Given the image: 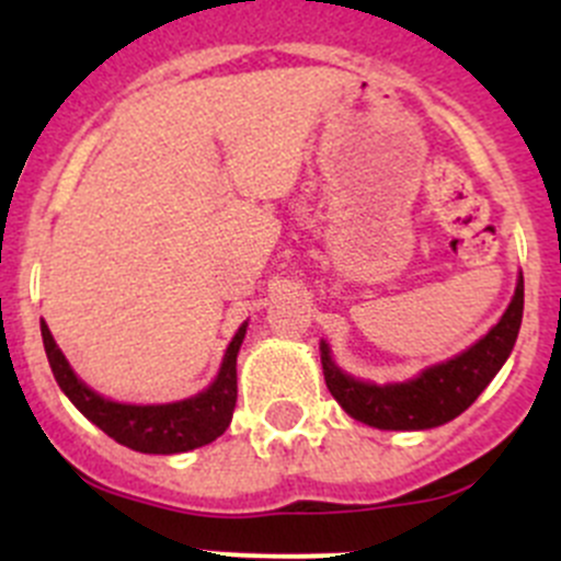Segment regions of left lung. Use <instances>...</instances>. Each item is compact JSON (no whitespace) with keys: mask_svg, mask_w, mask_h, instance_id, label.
Listing matches in <instances>:
<instances>
[{"mask_svg":"<svg viewBox=\"0 0 561 561\" xmlns=\"http://www.w3.org/2000/svg\"><path fill=\"white\" fill-rule=\"evenodd\" d=\"M524 317V276L518 271L516 293L505 314L489 333L448 360L426 366L401 382H369L353 377L333 360L328 342H320V364L333 399L355 421L382 432H426L461 415L496 371L511 358Z\"/></svg>","mask_w":561,"mask_h":561,"instance_id":"1","label":"left lung"}]
</instances>
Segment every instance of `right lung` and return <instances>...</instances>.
Instances as JSON below:
<instances>
[{
	"instance_id": "add662e5",
	"label": "right lung",
	"mask_w": 561,
	"mask_h": 561,
	"mask_svg": "<svg viewBox=\"0 0 561 561\" xmlns=\"http://www.w3.org/2000/svg\"><path fill=\"white\" fill-rule=\"evenodd\" d=\"M247 320L241 322L236 336L230 339L211 386L190 399L168 401V404H129V401L107 399L76 375L45 320H39V333H43L45 355H48L50 371H54L61 393L76 404L83 417H89L94 426L103 428L107 437H113L124 448H133L138 454L171 456L214 443L233 421L236 396H239L236 358H239L241 342L247 336Z\"/></svg>"
}]
</instances>
